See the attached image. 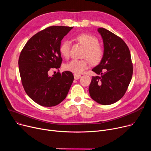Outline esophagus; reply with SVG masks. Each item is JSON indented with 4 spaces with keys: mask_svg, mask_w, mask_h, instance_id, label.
Segmentation results:
<instances>
[{
    "mask_svg": "<svg viewBox=\"0 0 151 151\" xmlns=\"http://www.w3.org/2000/svg\"><path fill=\"white\" fill-rule=\"evenodd\" d=\"M81 77V75H78V74H74V78L75 80H78Z\"/></svg>",
    "mask_w": 151,
    "mask_h": 151,
    "instance_id": "obj_1",
    "label": "esophagus"
}]
</instances>
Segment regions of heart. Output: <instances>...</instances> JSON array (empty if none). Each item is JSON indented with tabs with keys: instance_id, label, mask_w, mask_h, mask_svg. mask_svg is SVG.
Masks as SVG:
<instances>
[{
	"instance_id": "1",
	"label": "heart",
	"mask_w": 151,
	"mask_h": 151,
	"mask_svg": "<svg viewBox=\"0 0 151 151\" xmlns=\"http://www.w3.org/2000/svg\"><path fill=\"white\" fill-rule=\"evenodd\" d=\"M75 40L84 47L81 54V58L83 59L71 60L64 67L65 70L75 74H80L89 67L90 63L93 65L99 64L104 58V49L99 44L98 38L89 34H78L75 36ZM59 52L63 58H68L70 42L68 40L63 41L60 45Z\"/></svg>"
}]
</instances>
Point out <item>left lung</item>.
Here are the masks:
<instances>
[{
    "label": "left lung",
    "instance_id": "left-lung-1",
    "mask_svg": "<svg viewBox=\"0 0 151 151\" xmlns=\"http://www.w3.org/2000/svg\"><path fill=\"white\" fill-rule=\"evenodd\" d=\"M104 43V55L92 69L101 76H92L89 91L98 104H113L124 96L132 80L133 63L129 47L123 40L104 28H99Z\"/></svg>",
    "mask_w": 151,
    "mask_h": 151
}]
</instances>
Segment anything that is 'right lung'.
Instances as JSON below:
<instances>
[{
  "label": "right lung",
  "instance_id": "right-lung-1",
  "mask_svg": "<svg viewBox=\"0 0 151 151\" xmlns=\"http://www.w3.org/2000/svg\"><path fill=\"white\" fill-rule=\"evenodd\" d=\"M72 29L46 27L32 37L21 52L18 65L22 86L27 96L40 105L51 107L59 104L73 81V75L69 71L48 75L50 70L60 67L61 40Z\"/></svg>",
  "mask_w": 151,
  "mask_h": 151
}]
</instances>
